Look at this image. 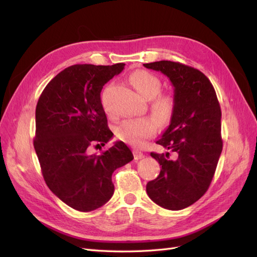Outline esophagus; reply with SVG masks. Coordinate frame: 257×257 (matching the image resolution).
<instances>
[{
	"label": "esophagus",
	"instance_id": "obj_1",
	"mask_svg": "<svg viewBox=\"0 0 257 257\" xmlns=\"http://www.w3.org/2000/svg\"><path fill=\"white\" fill-rule=\"evenodd\" d=\"M134 157H135L136 160H139V159H141V158H144V154L141 151L135 149L134 150Z\"/></svg>",
	"mask_w": 257,
	"mask_h": 257
}]
</instances>
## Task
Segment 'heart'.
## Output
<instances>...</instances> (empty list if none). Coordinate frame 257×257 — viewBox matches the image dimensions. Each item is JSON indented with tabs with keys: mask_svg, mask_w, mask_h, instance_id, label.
<instances>
[{
	"mask_svg": "<svg viewBox=\"0 0 257 257\" xmlns=\"http://www.w3.org/2000/svg\"><path fill=\"white\" fill-rule=\"evenodd\" d=\"M130 81L141 95L150 99V110L156 120L151 117L125 119L116 125L114 136L118 140L125 144L140 147L147 139L155 136L157 132L156 121L161 127H166L170 123L176 111L177 99L171 91L159 92L161 88L160 79L147 70H136L130 76ZM107 95L108 91H103L101 101L106 111L110 113L111 110L108 106Z\"/></svg>",
	"mask_w": 257,
	"mask_h": 257,
	"instance_id": "1",
	"label": "heart"
}]
</instances>
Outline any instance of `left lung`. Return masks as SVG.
I'll return each instance as SVG.
<instances>
[{
	"label": "left lung",
	"mask_w": 257,
	"mask_h": 257,
	"mask_svg": "<svg viewBox=\"0 0 257 257\" xmlns=\"http://www.w3.org/2000/svg\"><path fill=\"white\" fill-rule=\"evenodd\" d=\"M144 66L168 76L174 87L176 111L158 145L176 154H156L157 179L147 183L149 198L165 209L182 210L203 195L214 177L223 148L221 107L210 79L188 65L160 61Z\"/></svg>",
	"instance_id": "8db88e82"
}]
</instances>
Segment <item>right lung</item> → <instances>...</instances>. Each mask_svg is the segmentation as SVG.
<instances>
[{"label":"right lung","mask_w":257,"mask_h":257,"mask_svg":"<svg viewBox=\"0 0 257 257\" xmlns=\"http://www.w3.org/2000/svg\"><path fill=\"white\" fill-rule=\"evenodd\" d=\"M123 67L73 65L47 84L37 101L34 148L43 178L57 198L80 212L107 203L114 190L113 171L134 159L122 141L100 155L90 154L113 136L100 92Z\"/></svg>","instance_id":"add662e5"}]
</instances>
